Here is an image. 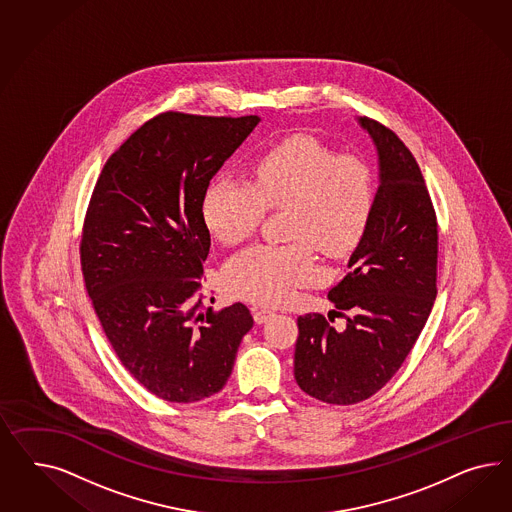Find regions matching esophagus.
I'll return each mask as SVG.
<instances>
[{
	"label": "esophagus",
	"mask_w": 512,
	"mask_h": 512,
	"mask_svg": "<svg viewBox=\"0 0 512 512\" xmlns=\"http://www.w3.org/2000/svg\"><path fill=\"white\" fill-rule=\"evenodd\" d=\"M274 315V310H270V308H255L253 310V317H255V321L261 325L264 321H268L270 317Z\"/></svg>",
	"instance_id": "1"
}]
</instances>
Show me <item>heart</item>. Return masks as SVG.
Instances as JSON below:
<instances>
[{
	"instance_id": "heart-1",
	"label": "heart",
	"mask_w": 512,
	"mask_h": 512,
	"mask_svg": "<svg viewBox=\"0 0 512 512\" xmlns=\"http://www.w3.org/2000/svg\"><path fill=\"white\" fill-rule=\"evenodd\" d=\"M372 206V171L362 159L293 137L255 161L253 182L217 176L206 189L202 212L223 244H238L257 229L266 208H287L285 233L293 244H257L225 266L233 293L278 304L317 276L311 246L330 257L357 246Z\"/></svg>"
}]
</instances>
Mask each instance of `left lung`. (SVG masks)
<instances>
[{
    "label": "left lung",
    "mask_w": 512,
    "mask_h": 512,
    "mask_svg": "<svg viewBox=\"0 0 512 512\" xmlns=\"http://www.w3.org/2000/svg\"><path fill=\"white\" fill-rule=\"evenodd\" d=\"M372 137L379 186L347 276L328 291L345 328L321 313L298 317L295 379L311 398L351 405L400 370L426 325L437 287V221L419 163L385 125L358 118ZM330 319V317H328Z\"/></svg>",
    "instance_id": "1"
}]
</instances>
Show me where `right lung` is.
Returning a JSON list of instances; mask_svg holds the SVG:
<instances>
[{
  "instance_id": "right-lung-1",
  "label": "right lung",
  "mask_w": 512,
  "mask_h": 512,
  "mask_svg": "<svg viewBox=\"0 0 512 512\" xmlns=\"http://www.w3.org/2000/svg\"><path fill=\"white\" fill-rule=\"evenodd\" d=\"M259 122L163 112L110 155L93 189L80 242L86 289L125 370L161 400L219 392L253 326L240 302L202 310L199 289L206 189Z\"/></svg>"
}]
</instances>
